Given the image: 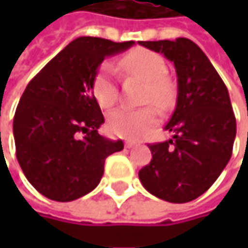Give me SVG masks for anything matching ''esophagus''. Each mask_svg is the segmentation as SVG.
Listing matches in <instances>:
<instances>
[{
  "mask_svg": "<svg viewBox=\"0 0 248 248\" xmlns=\"http://www.w3.org/2000/svg\"><path fill=\"white\" fill-rule=\"evenodd\" d=\"M135 145H136L135 140H130V139L124 140V146H126V148H132V146H135Z\"/></svg>",
  "mask_w": 248,
  "mask_h": 248,
  "instance_id": "1",
  "label": "esophagus"
}]
</instances>
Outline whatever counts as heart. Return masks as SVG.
<instances>
[{
    "instance_id": "b5f03b06",
    "label": "heart",
    "mask_w": 248,
    "mask_h": 248,
    "mask_svg": "<svg viewBox=\"0 0 248 248\" xmlns=\"http://www.w3.org/2000/svg\"><path fill=\"white\" fill-rule=\"evenodd\" d=\"M121 67L126 75L136 76L146 81L145 102H154L159 108H167L172 97L171 86L167 80L165 60L149 50L136 48L121 59ZM93 94L103 109L112 108L119 97L115 81V72L110 63H103L93 80ZM158 122V113L154 106L140 109L121 108L108 116V129L112 135L138 139L143 136Z\"/></svg>"
}]
</instances>
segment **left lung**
<instances>
[{
    "instance_id": "left-lung-1",
    "label": "left lung",
    "mask_w": 248,
    "mask_h": 248,
    "mask_svg": "<svg viewBox=\"0 0 248 248\" xmlns=\"http://www.w3.org/2000/svg\"><path fill=\"white\" fill-rule=\"evenodd\" d=\"M164 54L176 72V105L165 130L170 140L148 145L152 159L139 179L152 195L173 202H189L202 195L228 164L235 139V116L220 75L191 40L139 41Z\"/></svg>"
}]
</instances>
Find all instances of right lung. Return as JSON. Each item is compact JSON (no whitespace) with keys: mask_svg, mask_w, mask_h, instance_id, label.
<instances>
[{"mask_svg":"<svg viewBox=\"0 0 248 248\" xmlns=\"http://www.w3.org/2000/svg\"><path fill=\"white\" fill-rule=\"evenodd\" d=\"M133 44L78 37L25 87L13 124L17 159L44 197L67 202L89 194L103 176L106 158L124 149L122 140L97 132L105 118L93 80L106 57Z\"/></svg>","mask_w":248,"mask_h":248,"instance_id":"add662e5","label":"right lung"}]
</instances>
